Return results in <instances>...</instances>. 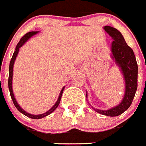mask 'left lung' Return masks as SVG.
<instances>
[{"label": "left lung", "mask_w": 146, "mask_h": 146, "mask_svg": "<svg viewBox=\"0 0 146 146\" xmlns=\"http://www.w3.org/2000/svg\"><path fill=\"white\" fill-rule=\"evenodd\" d=\"M104 29L112 38L111 47L112 58L121 68L125 82V92L123 100L118 106L110 110H101L94 109L100 114L113 117L118 116L125 112L132 104L137 89L138 66L132 48L127 44L122 34L116 28L111 26H104ZM86 98H88L86 92Z\"/></svg>", "instance_id": "obj_1"}]
</instances>
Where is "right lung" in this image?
Wrapping results in <instances>:
<instances>
[{
  "mask_svg": "<svg viewBox=\"0 0 146 146\" xmlns=\"http://www.w3.org/2000/svg\"><path fill=\"white\" fill-rule=\"evenodd\" d=\"M38 33V31H31V32H28L26 34H25V36H22L20 41L19 42V43L17 44L16 47H15V50L13 54V57H12L11 61H10V63H9V79H8V87H9V93H10V96H11L12 100H13V102L14 105L16 107L19 111L20 112H22V114H24L25 115H26L28 118H33V119H40V118H44L46 116L48 115L49 114H51L52 112H54V110H56V108L58 106L59 104H60V101H61V96H62V93L64 92V87H63V88L61 89V92L59 94L58 99L57 100V102L55 103L54 106L52 107L51 108L50 110L47 111L46 112L43 113V114H40V115H32L30 114V113H28V112H25V110H22V108L20 107V106L18 104L17 101L15 100V97H14L13 94V88H12V81H13V65H14V62L15 61V58H16V56H17L18 53H19V48L20 47H22L25 43L28 40V39H30L32 36H34V34H36Z\"/></svg>",
  "mask_w": 146,
  "mask_h": 146,
  "instance_id": "add662e5",
  "label": "right lung"
}]
</instances>
